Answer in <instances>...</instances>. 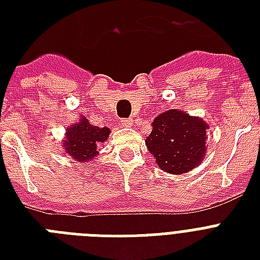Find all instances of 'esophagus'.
Returning a JSON list of instances; mask_svg holds the SVG:
<instances>
[{
  "label": "esophagus",
  "mask_w": 260,
  "mask_h": 260,
  "mask_svg": "<svg viewBox=\"0 0 260 260\" xmlns=\"http://www.w3.org/2000/svg\"><path fill=\"white\" fill-rule=\"evenodd\" d=\"M120 124H121V126H124V128H128V126L132 125V120H121Z\"/></svg>",
  "instance_id": "esophagus-1"
}]
</instances>
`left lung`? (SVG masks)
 <instances>
[{
	"mask_svg": "<svg viewBox=\"0 0 260 260\" xmlns=\"http://www.w3.org/2000/svg\"><path fill=\"white\" fill-rule=\"evenodd\" d=\"M151 126L146 146L160 170L181 175L201 165L206 152L208 122L183 110L170 109L158 114Z\"/></svg>",
	"mask_w": 260,
	"mask_h": 260,
	"instance_id": "1",
	"label": "left lung"
}]
</instances>
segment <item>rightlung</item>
Segmentation results:
<instances>
[{"label":"right lung","mask_w":260,"mask_h":260,"mask_svg":"<svg viewBox=\"0 0 260 260\" xmlns=\"http://www.w3.org/2000/svg\"><path fill=\"white\" fill-rule=\"evenodd\" d=\"M109 134L110 129L108 126L100 128L93 125L81 114L78 121L66 129L62 143L64 154L78 163L91 162V159H95L100 154L97 147L108 140Z\"/></svg>","instance_id":"add662e5"}]
</instances>
